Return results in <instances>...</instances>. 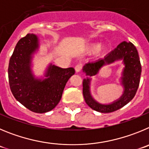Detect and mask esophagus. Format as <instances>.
Wrapping results in <instances>:
<instances>
[{"instance_id": "esophagus-1", "label": "esophagus", "mask_w": 149, "mask_h": 149, "mask_svg": "<svg viewBox=\"0 0 149 149\" xmlns=\"http://www.w3.org/2000/svg\"><path fill=\"white\" fill-rule=\"evenodd\" d=\"M81 68H82V67H81V65H77L75 67V70H76V73H79L81 70Z\"/></svg>"}]
</instances>
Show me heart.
Instances as JSON below:
<instances>
[{"label": "heart", "mask_w": 149, "mask_h": 149, "mask_svg": "<svg viewBox=\"0 0 149 149\" xmlns=\"http://www.w3.org/2000/svg\"><path fill=\"white\" fill-rule=\"evenodd\" d=\"M103 49V47H101L100 45L97 44H94L90 46L88 49V53H96L98 51H102Z\"/></svg>", "instance_id": "obj_1"}]
</instances>
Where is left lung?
<instances>
[{"label": "left lung", "mask_w": 149, "mask_h": 149, "mask_svg": "<svg viewBox=\"0 0 149 149\" xmlns=\"http://www.w3.org/2000/svg\"><path fill=\"white\" fill-rule=\"evenodd\" d=\"M122 61L125 67L122 72L120 84L123 88L122 96L110 104L98 103L90 93V82L92 77L99 72L104 66L115 61ZM82 70L87 76L83 79V96L88 106L100 113H111L117 111L128 104L136 93L141 75V64L138 52L131 42L123 41L113 50L103 58L94 62H89L84 65Z\"/></svg>", "instance_id": "obj_1"}]
</instances>
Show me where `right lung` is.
Returning a JSON list of instances; mask_svg holds the SVG:
<instances>
[{
    "mask_svg": "<svg viewBox=\"0 0 149 149\" xmlns=\"http://www.w3.org/2000/svg\"><path fill=\"white\" fill-rule=\"evenodd\" d=\"M39 39L27 34L17 43L9 63V87L17 101L35 113H46L58 104L69 79L75 73L73 68H61L49 64L44 77H36L32 70Z\"/></svg>",
    "mask_w": 149,
    "mask_h": 149,
    "instance_id": "right-lung-1",
    "label": "right lung"
}]
</instances>
